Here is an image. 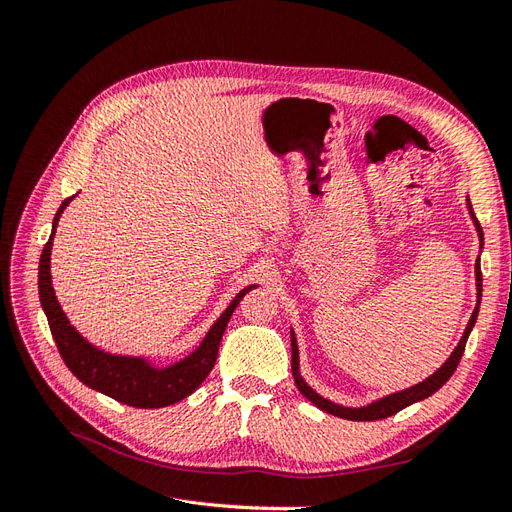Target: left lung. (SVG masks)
<instances>
[{"label": "left lung", "instance_id": "8db88e82", "mask_svg": "<svg viewBox=\"0 0 512 512\" xmlns=\"http://www.w3.org/2000/svg\"><path fill=\"white\" fill-rule=\"evenodd\" d=\"M468 209H470V215L472 220L476 224V230H478V237H480V245H483V228H480L478 220L474 218V211H472V205L468 200ZM476 290H478V297H476V307L472 312V318L468 322L466 331H463V337L461 342L457 344V348L453 350V354L448 356V361L436 371V374L429 376L427 380H423L421 384H414L410 386V389L406 391H399V393H393V395H386L378 401H374V404L369 406H363V408H344V406H337L333 404V401L320 397L316 391L309 389V386L303 382V378L299 376V350H297V339H294V333L290 331V346H292V376H294V382H297V389L312 401V404H316L320 410L329 412L333 416H339V418H348V421H380V418H386V416H393L397 414L399 410L408 408L410 404H414V401H421V399H427L429 395L436 393L438 389H442V386L448 382V378H451L455 374V369L461 361L463 356V350H466V342L470 337V331L474 327L476 322V316H478V305H480V294H483V275H480V260L476 262Z\"/></svg>", "mask_w": 512, "mask_h": 512}]
</instances>
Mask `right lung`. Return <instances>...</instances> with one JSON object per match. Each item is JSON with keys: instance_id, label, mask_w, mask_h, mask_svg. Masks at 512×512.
<instances>
[{"instance_id": "right-lung-1", "label": "right lung", "mask_w": 512, "mask_h": 512, "mask_svg": "<svg viewBox=\"0 0 512 512\" xmlns=\"http://www.w3.org/2000/svg\"><path fill=\"white\" fill-rule=\"evenodd\" d=\"M72 198L74 196L66 198L55 215L53 232L40 254V267H38L40 303L46 314V320H49V327L61 359H64V363L68 365L72 374L83 384H87L89 389L113 397L121 401V404L132 406V408L173 406L177 401L192 395L198 386L205 382L209 371L215 365V359H218L222 335L226 331V324L232 312H235V307L245 297V292H250L256 286L243 288L235 297V301L226 307V312L218 318V322L209 329L203 344L175 365L158 369V367H151L145 359H134V356H119V354H108L104 350H98L91 344H87L68 322L66 314L61 312L53 284H51L53 235H55L61 213H64V209L68 207Z\"/></svg>"}]
</instances>
